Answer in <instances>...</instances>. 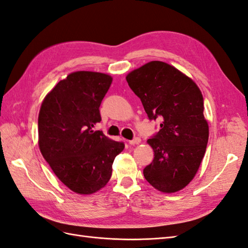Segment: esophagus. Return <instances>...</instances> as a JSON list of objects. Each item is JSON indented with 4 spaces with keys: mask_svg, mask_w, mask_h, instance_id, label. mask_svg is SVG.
I'll return each mask as SVG.
<instances>
[{
    "mask_svg": "<svg viewBox=\"0 0 248 248\" xmlns=\"http://www.w3.org/2000/svg\"><path fill=\"white\" fill-rule=\"evenodd\" d=\"M140 138H134L133 140H129L130 145H135V144H140Z\"/></svg>",
    "mask_w": 248,
    "mask_h": 248,
    "instance_id": "obj_1",
    "label": "esophagus"
}]
</instances>
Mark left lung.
<instances>
[{
  "mask_svg": "<svg viewBox=\"0 0 248 248\" xmlns=\"http://www.w3.org/2000/svg\"><path fill=\"white\" fill-rule=\"evenodd\" d=\"M127 82L148 118L162 120L159 132L147 140L155 159L144 168V177L163 193L180 191L196 175L208 144L202 92L191 78L159 61L130 72Z\"/></svg>",
  "mask_w": 248,
  "mask_h": 248,
  "instance_id": "1",
  "label": "left lung"
}]
</instances>
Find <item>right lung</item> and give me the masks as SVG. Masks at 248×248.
<instances>
[{"label":"right lung","mask_w":248,"mask_h":248,"mask_svg":"<svg viewBox=\"0 0 248 248\" xmlns=\"http://www.w3.org/2000/svg\"><path fill=\"white\" fill-rule=\"evenodd\" d=\"M112 78L100 72L70 73L46 94L38 116L41 155L56 177L78 194H93L112 176L124 141L108 139L93 125Z\"/></svg>","instance_id":"add662e5"}]
</instances>
